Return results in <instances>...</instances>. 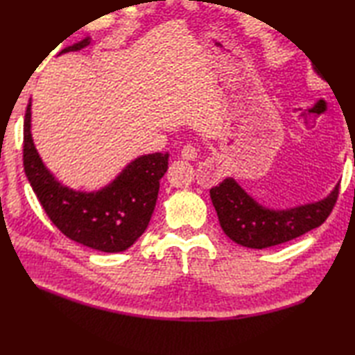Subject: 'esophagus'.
Instances as JSON below:
<instances>
[{
  "instance_id": "esophagus-1",
  "label": "esophagus",
  "mask_w": 355,
  "mask_h": 355,
  "mask_svg": "<svg viewBox=\"0 0 355 355\" xmlns=\"http://www.w3.org/2000/svg\"><path fill=\"white\" fill-rule=\"evenodd\" d=\"M180 156H182L184 159H187V161H194L196 157H198V147L193 146V144L184 146L182 152H180Z\"/></svg>"
}]
</instances>
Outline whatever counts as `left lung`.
Segmentation results:
<instances>
[{
	"instance_id": "obj_1",
	"label": "left lung",
	"mask_w": 355,
	"mask_h": 355,
	"mask_svg": "<svg viewBox=\"0 0 355 355\" xmlns=\"http://www.w3.org/2000/svg\"><path fill=\"white\" fill-rule=\"evenodd\" d=\"M338 184L327 198L287 209H270L257 202L234 178L212 187L209 196L225 234L240 246L264 249L301 237L325 222L333 211Z\"/></svg>"
}]
</instances>
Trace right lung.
<instances>
[{
    "label": "right lung",
    "instance_id": "1",
    "mask_svg": "<svg viewBox=\"0 0 355 355\" xmlns=\"http://www.w3.org/2000/svg\"><path fill=\"white\" fill-rule=\"evenodd\" d=\"M91 37L59 53L78 51ZM168 168V153L138 156L111 184L97 191H77L62 185L45 167L31 138V101L24 118V171L46 216L69 240L91 249L123 252L147 230L159 180Z\"/></svg>",
    "mask_w": 355,
    "mask_h": 355
}]
</instances>
